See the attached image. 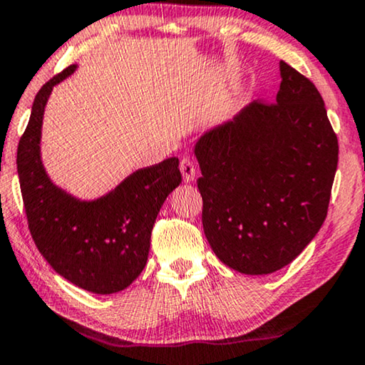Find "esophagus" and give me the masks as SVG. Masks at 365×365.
Listing matches in <instances>:
<instances>
[{
  "instance_id": "esophagus-1",
  "label": "esophagus",
  "mask_w": 365,
  "mask_h": 365,
  "mask_svg": "<svg viewBox=\"0 0 365 365\" xmlns=\"http://www.w3.org/2000/svg\"><path fill=\"white\" fill-rule=\"evenodd\" d=\"M179 169H181V174L186 182H192L194 178H196V166H194L192 159L182 158L181 164H179Z\"/></svg>"
}]
</instances>
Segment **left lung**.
I'll use <instances>...</instances> for the list:
<instances>
[{
	"instance_id": "obj_1",
	"label": "left lung",
	"mask_w": 365,
	"mask_h": 365,
	"mask_svg": "<svg viewBox=\"0 0 365 365\" xmlns=\"http://www.w3.org/2000/svg\"><path fill=\"white\" fill-rule=\"evenodd\" d=\"M274 104L252 101L194 146L202 227L234 271L262 276L291 264L326 221L337 136L317 88L279 63Z\"/></svg>"
}]
</instances>
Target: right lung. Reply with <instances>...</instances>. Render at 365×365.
<instances>
[{
  "mask_svg": "<svg viewBox=\"0 0 365 365\" xmlns=\"http://www.w3.org/2000/svg\"><path fill=\"white\" fill-rule=\"evenodd\" d=\"M76 64L44 84L34 98L18 144V176L28 226L38 251L54 271L94 294L126 289L148 262L151 231L166 197L181 184L179 159L138 169L104 196L83 201L56 186L41 161L44 108L53 88Z\"/></svg>",
  "mask_w": 365,
  "mask_h": 365,
  "instance_id": "add662e5",
  "label": "right lung"
}]
</instances>
